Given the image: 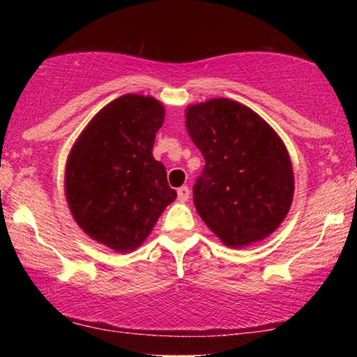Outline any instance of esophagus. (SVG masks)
<instances>
[{"label":"esophagus","instance_id":"obj_1","mask_svg":"<svg viewBox=\"0 0 357 357\" xmlns=\"http://www.w3.org/2000/svg\"><path fill=\"white\" fill-rule=\"evenodd\" d=\"M189 197H190L189 187H187V185L179 187V189H178V200L179 202H187V200H189Z\"/></svg>","mask_w":357,"mask_h":357}]
</instances>
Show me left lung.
Here are the masks:
<instances>
[{"instance_id": "1", "label": "left lung", "mask_w": 357, "mask_h": 357, "mask_svg": "<svg viewBox=\"0 0 357 357\" xmlns=\"http://www.w3.org/2000/svg\"><path fill=\"white\" fill-rule=\"evenodd\" d=\"M185 128L206 162L193 204L211 231L228 247L274 233L294 193L291 160L275 130L249 107L223 98L190 105Z\"/></svg>"}]
</instances>
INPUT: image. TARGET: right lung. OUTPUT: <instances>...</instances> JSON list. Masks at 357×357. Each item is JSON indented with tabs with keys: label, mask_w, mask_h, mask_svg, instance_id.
<instances>
[{
	"label": "right lung",
	"mask_w": 357,
	"mask_h": 357,
	"mask_svg": "<svg viewBox=\"0 0 357 357\" xmlns=\"http://www.w3.org/2000/svg\"><path fill=\"white\" fill-rule=\"evenodd\" d=\"M165 118L154 98L124 94L105 105L77 138L66 164L70 213L84 233L112 250H135L176 198L153 157Z\"/></svg>",
	"instance_id": "add662e5"
}]
</instances>
